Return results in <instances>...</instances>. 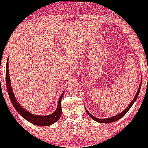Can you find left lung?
<instances>
[{"label": "left lung", "mask_w": 148, "mask_h": 148, "mask_svg": "<svg viewBox=\"0 0 148 148\" xmlns=\"http://www.w3.org/2000/svg\"><path fill=\"white\" fill-rule=\"evenodd\" d=\"M141 85V84L140 83V85H139V88H138V90H137V93H136V96H135V97L134 98V99H133V101H132V102H131V103L130 104V105H129L128 107H127L126 109H125L123 111H122L121 113H119L118 115H115V116H113V117H110V118L99 119V118L95 117V116H94L93 115H91V114H90V113H89V112H88V111H87L86 109H86V113H88V115L89 116H90V117L92 118L93 120H95V121H97V122H98V123H112V122L116 121L120 119L121 118L123 117V116L125 115V114H126L127 113L129 110L130 109V108L132 107L133 105H134V103H135V101H136L137 98V97H138V95H139V92H140Z\"/></svg>", "instance_id": "1"}]
</instances>
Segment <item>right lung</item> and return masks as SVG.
<instances>
[{"instance_id": "right-lung-1", "label": "right lung", "mask_w": 148, "mask_h": 148, "mask_svg": "<svg viewBox=\"0 0 148 148\" xmlns=\"http://www.w3.org/2000/svg\"><path fill=\"white\" fill-rule=\"evenodd\" d=\"M6 84H7V91L9 93V96L10 99H11L12 105L14 106V109L20 114L23 117L27 120L29 122L32 123L36 125L39 126H49L53 124L60 118L62 114V107H61V101L62 97H63L64 93L60 96L59 101H58L57 109L53 113L50 115L45 116H39L33 115L30 113V112L27 111L20 105V104L16 101L15 97H14L13 91L12 90V87L11 84V81H10L9 74V58L7 61V68H6Z\"/></svg>"}]
</instances>
